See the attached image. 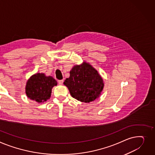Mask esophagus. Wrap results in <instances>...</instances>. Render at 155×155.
Segmentation results:
<instances>
[{
    "instance_id": "obj_1",
    "label": "esophagus",
    "mask_w": 155,
    "mask_h": 155,
    "mask_svg": "<svg viewBox=\"0 0 155 155\" xmlns=\"http://www.w3.org/2000/svg\"><path fill=\"white\" fill-rule=\"evenodd\" d=\"M58 84L60 85H62L63 83H64V80H60L58 81Z\"/></svg>"
}]
</instances>
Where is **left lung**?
Returning a JSON list of instances; mask_svg holds the SVG:
<instances>
[{
	"label": "left lung",
	"mask_w": 155,
	"mask_h": 155,
	"mask_svg": "<svg viewBox=\"0 0 155 155\" xmlns=\"http://www.w3.org/2000/svg\"><path fill=\"white\" fill-rule=\"evenodd\" d=\"M64 84L72 97L85 103L97 99L104 88L103 79L98 71L86 62L74 67Z\"/></svg>",
	"instance_id": "obj_1"
}]
</instances>
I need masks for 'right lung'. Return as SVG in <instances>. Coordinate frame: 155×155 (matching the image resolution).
I'll list each match as a JSON object with an SVG mask.
<instances>
[{
    "label": "right lung",
    "instance_id": "add662e5",
    "mask_svg": "<svg viewBox=\"0 0 155 155\" xmlns=\"http://www.w3.org/2000/svg\"><path fill=\"white\" fill-rule=\"evenodd\" d=\"M57 85V82L53 77L38 73L31 77L27 82L26 94L31 100L44 102L50 98L51 88Z\"/></svg>",
    "mask_w": 155,
    "mask_h": 155
}]
</instances>
